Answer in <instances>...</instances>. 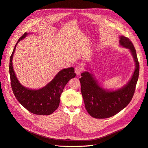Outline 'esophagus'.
<instances>
[{
	"label": "esophagus",
	"instance_id": "esophagus-1",
	"mask_svg": "<svg viewBox=\"0 0 148 148\" xmlns=\"http://www.w3.org/2000/svg\"><path fill=\"white\" fill-rule=\"evenodd\" d=\"M82 71H83L82 67L80 66H79V65L77 66H76L75 68V73L77 75H80L82 73Z\"/></svg>",
	"mask_w": 148,
	"mask_h": 148
}]
</instances>
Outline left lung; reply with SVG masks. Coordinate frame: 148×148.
Returning <instances> with one entry per match:
<instances>
[{"mask_svg":"<svg viewBox=\"0 0 148 148\" xmlns=\"http://www.w3.org/2000/svg\"><path fill=\"white\" fill-rule=\"evenodd\" d=\"M119 44L129 49L135 63L133 75L126 85L114 91L105 90L88 71L82 73L79 79L85 108L90 115L95 118L103 119L115 115L129 104L134 95L140 70L136 50L127 37L119 36Z\"/></svg>","mask_w":148,"mask_h":148,"instance_id":"obj_1","label":"left lung"}]
</instances>
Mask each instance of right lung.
<instances>
[{
    "instance_id": "add662e5",
    "label": "right lung",
    "mask_w": 148,
    "mask_h": 148,
    "mask_svg": "<svg viewBox=\"0 0 148 148\" xmlns=\"http://www.w3.org/2000/svg\"><path fill=\"white\" fill-rule=\"evenodd\" d=\"M27 35L25 33L18 40L10 57L9 71L11 85L16 98L27 110L35 114L49 115L58 108L60 96L65 85L70 79L75 77L74 68L71 67L59 71L52 81L40 89H29L22 85L16 77L12 60L16 45Z\"/></svg>"
}]
</instances>
